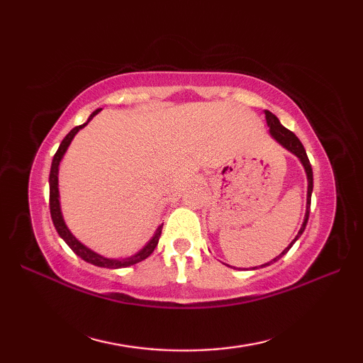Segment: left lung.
<instances>
[{
    "label": "left lung",
    "mask_w": 363,
    "mask_h": 363,
    "mask_svg": "<svg viewBox=\"0 0 363 363\" xmlns=\"http://www.w3.org/2000/svg\"><path fill=\"white\" fill-rule=\"evenodd\" d=\"M265 118H267V125H268V128H269V134H272V137L274 138V140H276L277 143L282 145L285 150H289L291 154H295V156L301 160V164H303V167H304V169H306V174H307V209H306V217H304V221H303V226H301V229L298 230V234H296L295 238H293L291 243L279 254V256L274 257L272 262H268V264H264V265H260V267H267V265H269V264H273V262L279 260V259L284 256V254L289 252V250L291 248L293 243H295V242L298 240V238L301 237V234L304 233L306 225H307V220H309L311 199H312V190H313L312 165H311V162H309V157H307V154H306V150H304L303 143L299 142V138H298L295 134H293L291 130H289L287 128H284V126L281 125V121L277 120V117H276L274 113H272L269 111H265ZM256 268H257V267H254V269H256Z\"/></svg>",
    "instance_id": "1"
}]
</instances>
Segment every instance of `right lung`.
Wrapping results in <instances>:
<instances>
[{
  "instance_id": "add662e5",
  "label": "right lung",
  "mask_w": 363,
  "mask_h": 363,
  "mask_svg": "<svg viewBox=\"0 0 363 363\" xmlns=\"http://www.w3.org/2000/svg\"><path fill=\"white\" fill-rule=\"evenodd\" d=\"M101 111V109H96L94 113L90 115L87 123L95 117V115ZM87 123H84V125L81 126H76L73 128L70 133H68L65 135V138L62 140V143H60L59 150L56 151V154H54L52 157V162H51V172H50V212H51V218H52V223H54V228H56L57 234L64 238V242L70 246L72 251L74 254H78V256L82 259L89 262V264L91 265H96V267H103V268H125V267H129V265H134V264H138V262L145 260L148 256H151V252L154 251V248L157 246V242H159V237L162 234V226L157 228L156 233H154L151 240L146 243L143 248L138 251L137 254H134V256H130L128 259H107V257H103L99 256V254H96L95 251H91L90 248H87L86 245H82L78 238H76L72 233L70 229L67 228L65 221H64V217H62V212H60V203H59V181H57V174H59V164L60 160H62L65 151L68 150V146H70L73 137L79 133V129H82L84 126H87Z\"/></svg>"
}]
</instances>
